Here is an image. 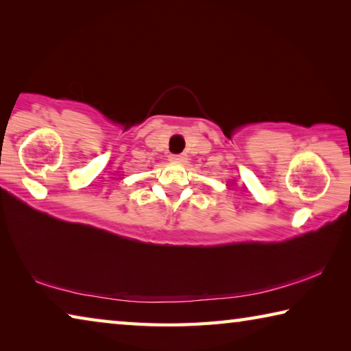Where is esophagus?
Instances as JSON below:
<instances>
[{
	"instance_id": "34e87169",
	"label": "esophagus",
	"mask_w": 351,
	"mask_h": 351,
	"mask_svg": "<svg viewBox=\"0 0 351 351\" xmlns=\"http://www.w3.org/2000/svg\"><path fill=\"white\" fill-rule=\"evenodd\" d=\"M170 161L171 162H184L186 161V154H170Z\"/></svg>"
}]
</instances>
